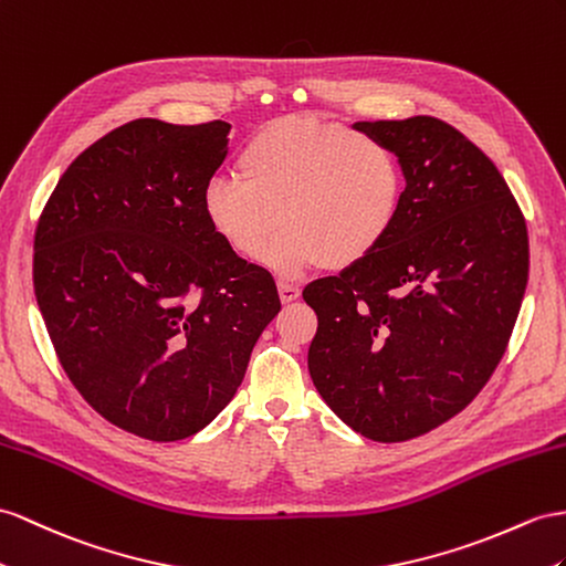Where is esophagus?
<instances>
[{
  "mask_svg": "<svg viewBox=\"0 0 566 566\" xmlns=\"http://www.w3.org/2000/svg\"><path fill=\"white\" fill-rule=\"evenodd\" d=\"M277 292H280V301L282 303H292L301 296V289L296 284H289V282H280L277 284Z\"/></svg>",
  "mask_w": 566,
  "mask_h": 566,
  "instance_id": "1",
  "label": "esophagus"
}]
</instances>
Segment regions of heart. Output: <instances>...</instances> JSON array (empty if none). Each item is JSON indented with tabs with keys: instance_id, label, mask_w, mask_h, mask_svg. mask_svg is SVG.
Masks as SVG:
<instances>
[{
	"instance_id": "1",
	"label": "heart",
	"mask_w": 566,
	"mask_h": 566,
	"mask_svg": "<svg viewBox=\"0 0 566 566\" xmlns=\"http://www.w3.org/2000/svg\"><path fill=\"white\" fill-rule=\"evenodd\" d=\"M237 174L202 188V214L229 251L265 255L277 277L317 265L352 268L395 229L403 169L387 143L337 122L284 117L260 126L243 145Z\"/></svg>"
}]
</instances>
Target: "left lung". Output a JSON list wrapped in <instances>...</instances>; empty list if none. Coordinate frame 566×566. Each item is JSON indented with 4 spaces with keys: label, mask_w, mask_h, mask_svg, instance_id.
Instances as JSON below:
<instances>
[{
    "label": "left lung",
    "mask_w": 566,
    "mask_h": 566,
    "mask_svg": "<svg viewBox=\"0 0 566 566\" xmlns=\"http://www.w3.org/2000/svg\"><path fill=\"white\" fill-rule=\"evenodd\" d=\"M403 179L378 251L303 289L317 315L308 370L342 421L403 442L467 409L497 368L528 282V234L492 159L434 117L356 122Z\"/></svg>",
    "instance_id": "8db88e82"
}]
</instances>
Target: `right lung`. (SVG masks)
<instances>
[{"instance_id": "add662e5", "label": "right lung", "mask_w": 566, "mask_h": 566, "mask_svg": "<svg viewBox=\"0 0 566 566\" xmlns=\"http://www.w3.org/2000/svg\"><path fill=\"white\" fill-rule=\"evenodd\" d=\"M229 128H114L69 165L35 231V296L69 380L112 426L153 442L214 421L282 308L270 272L202 214Z\"/></svg>"}]
</instances>
